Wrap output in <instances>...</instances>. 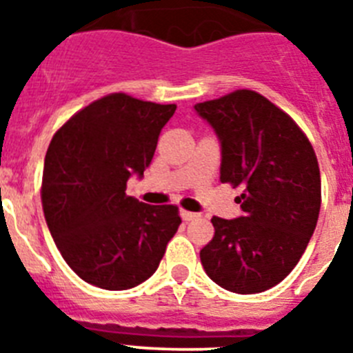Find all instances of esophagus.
<instances>
[{
	"label": "esophagus",
	"mask_w": 353,
	"mask_h": 353,
	"mask_svg": "<svg viewBox=\"0 0 353 353\" xmlns=\"http://www.w3.org/2000/svg\"><path fill=\"white\" fill-rule=\"evenodd\" d=\"M180 215H182L183 221L198 219V214H194V212H189V210H182V212H180Z\"/></svg>",
	"instance_id": "1"
}]
</instances>
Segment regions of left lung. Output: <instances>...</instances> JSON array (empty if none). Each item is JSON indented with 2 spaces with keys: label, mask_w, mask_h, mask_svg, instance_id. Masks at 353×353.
<instances>
[{
  "label": "left lung",
  "mask_w": 353,
  "mask_h": 353,
  "mask_svg": "<svg viewBox=\"0 0 353 353\" xmlns=\"http://www.w3.org/2000/svg\"><path fill=\"white\" fill-rule=\"evenodd\" d=\"M194 109L221 139V182L244 189L235 199L242 217H212L215 233L199 251L205 272L230 292H265L292 272L316 228V154L295 120L252 90Z\"/></svg>",
  "instance_id": "obj_1"
}]
</instances>
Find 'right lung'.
<instances>
[{"instance_id": "add662e5", "label": "right lung", "mask_w": 353, "mask_h": 353, "mask_svg": "<svg viewBox=\"0 0 353 353\" xmlns=\"http://www.w3.org/2000/svg\"><path fill=\"white\" fill-rule=\"evenodd\" d=\"M174 104L109 93L72 114L52 136L42 207L56 248L83 281L104 290L138 286L157 270L179 230L176 205L125 194L148 168Z\"/></svg>"}]
</instances>
